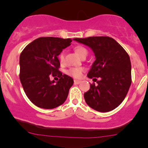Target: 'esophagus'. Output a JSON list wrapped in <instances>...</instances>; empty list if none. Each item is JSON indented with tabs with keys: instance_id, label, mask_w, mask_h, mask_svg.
<instances>
[{
	"instance_id": "esophagus-1",
	"label": "esophagus",
	"mask_w": 148,
	"mask_h": 148,
	"mask_svg": "<svg viewBox=\"0 0 148 148\" xmlns=\"http://www.w3.org/2000/svg\"><path fill=\"white\" fill-rule=\"evenodd\" d=\"M74 82L75 84H79L81 82V81H80V80H74Z\"/></svg>"
}]
</instances>
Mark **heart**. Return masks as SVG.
Here are the masks:
<instances>
[{
	"label": "heart",
	"mask_w": 148,
	"mask_h": 148,
	"mask_svg": "<svg viewBox=\"0 0 148 148\" xmlns=\"http://www.w3.org/2000/svg\"><path fill=\"white\" fill-rule=\"evenodd\" d=\"M74 51L80 56H86L88 53L87 49L82 46H77L74 48ZM59 62L61 64H64V53L61 52L59 55ZM84 71V69L82 67H78V68H70L66 71L68 75L74 77V78H79L82 76Z\"/></svg>",
	"instance_id": "heart-1"
}]
</instances>
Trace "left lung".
Here are the masks:
<instances>
[{
	"instance_id": "left-lung-1",
	"label": "left lung",
	"mask_w": 148,
	"mask_h": 148,
	"mask_svg": "<svg viewBox=\"0 0 148 148\" xmlns=\"http://www.w3.org/2000/svg\"><path fill=\"white\" fill-rule=\"evenodd\" d=\"M74 40L89 46L96 56L87 77L97 84H91L90 89L84 94L85 102L96 111L113 110L124 100L132 82L129 55L111 37L92 36ZM97 78L100 79L98 81Z\"/></svg>"
}]
</instances>
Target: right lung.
Segmentation results:
<instances>
[{
	"instance_id": "right-lung-1",
	"label": "right lung",
	"mask_w": 148,
	"mask_h": 148,
	"mask_svg": "<svg viewBox=\"0 0 148 148\" xmlns=\"http://www.w3.org/2000/svg\"><path fill=\"white\" fill-rule=\"evenodd\" d=\"M71 41V38L40 37L21 53V83L30 101L40 108H56L68 97L74 80L66 74L62 75L57 56ZM51 76H58L59 81H51Z\"/></svg>"
}]
</instances>
